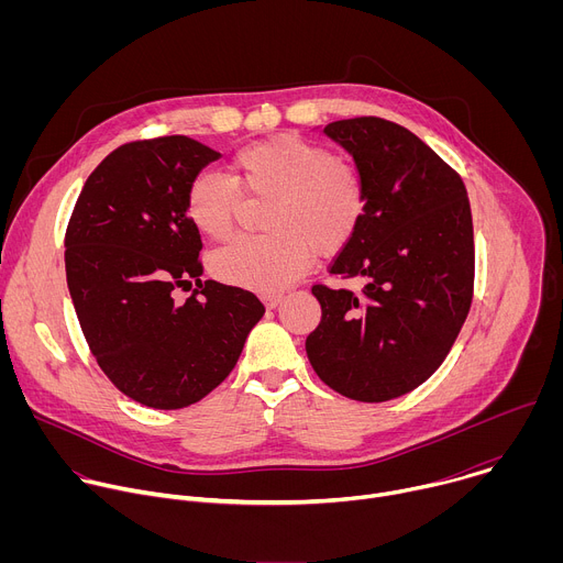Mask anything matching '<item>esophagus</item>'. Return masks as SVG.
Instances as JSON below:
<instances>
[{
	"label": "esophagus",
	"mask_w": 563,
	"mask_h": 563,
	"mask_svg": "<svg viewBox=\"0 0 563 563\" xmlns=\"http://www.w3.org/2000/svg\"><path fill=\"white\" fill-rule=\"evenodd\" d=\"M263 302H265L267 309H274V307H278L283 302V296L280 294H265Z\"/></svg>",
	"instance_id": "obj_1"
}]
</instances>
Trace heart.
<instances>
[{"instance_id": "obj_1", "label": "heart", "mask_w": 563, "mask_h": 563, "mask_svg": "<svg viewBox=\"0 0 563 563\" xmlns=\"http://www.w3.org/2000/svg\"><path fill=\"white\" fill-rule=\"evenodd\" d=\"M240 191L272 198L265 235L235 238L211 258L216 278L254 291L291 285L313 258L341 252L354 238L367 205L365 180L352 163L323 144L283 135L240 148L229 176L200 172L185 194L191 224L211 240L235 227Z\"/></svg>"}]
</instances>
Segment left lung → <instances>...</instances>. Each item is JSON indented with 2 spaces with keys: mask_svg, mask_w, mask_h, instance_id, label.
Segmentation results:
<instances>
[{
  "mask_svg": "<svg viewBox=\"0 0 563 563\" xmlns=\"http://www.w3.org/2000/svg\"><path fill=\"white\" fill-rule=\"evenodd\" d=\"M365 180L367 205L330 265L361 291L313 285L323 316L307 358L334 391L363 400L408 394L452 350L472 305L474 235L461 176L406 126L363 115L330 122Z\"/></svg>",
  "mask_w": 563,
  "mask_h": 563,
  "instance_id": "8db88e82",
  "label": "left lung"
}]
</instances>
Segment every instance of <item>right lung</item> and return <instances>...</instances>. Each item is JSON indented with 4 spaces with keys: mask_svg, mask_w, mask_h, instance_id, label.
I'll return each mask as SVG.
<instances>
[{
    "mask_svg": "<svg viewBox=\"0 0 563 563\" xmlns=\"http://www.w3.org/2000/svg\"><path fill=\"white\" fill-rule=\"evenodd\" d=\"M218 155L187 135L126 142L89 176L66 227L79 328L109 380L146 408L198 404L265 313L252 291L200 280L202 240L185 194ZM191 282L192 296L178 301Z\"/></svg>",
    "mask_w": 563,
    "mask_h": 563,
    "instance_id": "1",
    "label": "right lung"
}]
</instances>
